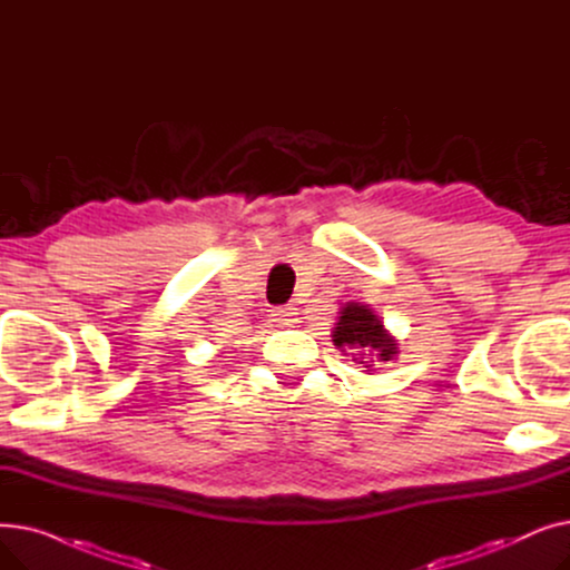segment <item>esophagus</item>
Listing matches in <instances>:
<instances>
[{
    "label": "esophagus",
    "mask_w": 570,
    "mask_h": 570,
    "mask_svg": "<svg viewBox=\"0 0 570 570\" xmlns=\"http://www.w3.org/2000/svg\"><path fill=\"white\" fill-rule=\"evenodd\" d=\"M295 307H291V305H282V307H275L273 309V316H275V321L277 323H284V325H288V323H293L295 321Z\"/></svg>",
    "instance_id": "1"
}]
</instances>
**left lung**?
Returning <instances> with one entry per match:
<instances>
[{"mask_svg": "<svg viewBox=\"0 0 570 570\" xmlns=\"http://www.w3.org/2000/svg\"><path fill=\"white\" fill-rule=\"evenodd\" d=\"M333 337H335L333 342L340 348L353 351L351 353L353 361H361V355H367L364 353L365 350L368 353L374 351L379 361H393V355L397 353L395 344L385 337L381 321L365 305H357V303H348L342 309Z\"/></svg>", "mask_w": 570, "mask_h": 570, "instance_id": "1", "label": "left lung"}]
</instances>
